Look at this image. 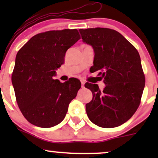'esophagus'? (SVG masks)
Instances as JSON below:
<instances>
[{"mask_svg": "<svg viewBox=\"0 0 158 158\" xmlns=\"http://www.w3.org/2000/svg\"><path fill=\"white\" fill-rule=\"evenodd\" d=\"M81 87H84L85 85V81L84 80H81Z\"/></svg>", "mask_w": 158, "mask_h": 158, "instance_id": "1", "label": "esophagus"}]
</instances>
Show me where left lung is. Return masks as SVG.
Masks as SVG:
<instances>
[{
  "mask_svg": "<svg viewBox=\"0 0 158 158\" xmlns=\"http://www.w3.org/2000/svg\"><path fill=\"white\" fill-rule=\"evenodd\" d=\"M83 42L94 50L92 73L99 75L106 87L100 90L97 84L87 83L93 94L87 103V115L102 128H114L128 121L140 103L145 87V76L137 49L124 36L108 28L80 29Z\"/></svg>",
  "mask_w": 158,
  "mask_h": 158,
  "instance_id": "1",
  "label": "left lung"
}]
</instances>
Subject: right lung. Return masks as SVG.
Returning a JSON list of instances; mask_svg holds the SVG:
<instances>
[{
    "instance_id": "obj_1",
    "label": "right lung",
    "mask_w": 158,
    "mask_h": 158,
    "mask_svg": "<svg viewBox=\"0 0 158 158\" xmlns=\"http://www.w3.org/2000/svg\"><path fill=\"white\" fill-rule=\"evenodd\" d=\"M79 39L76 29L41 32L18 52L12 83L21 113L34 126L50 128L60 123L77 97L79 79L61 83L52 77L64 62L67 50Z\"/></svg>"
}]
</instances>
